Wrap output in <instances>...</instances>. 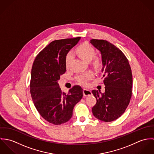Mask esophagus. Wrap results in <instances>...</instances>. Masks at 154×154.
Returning <instances> with one entry per match:
<instances>
[{
    "label": "esophagus",
    "instance_id": "esophagus-1",
    "mask_svg": "<svg viewBox=\"0 0 154 154\" xmlns=\"http://www.w3.org/2000/svg\"><path fill=\"white\" fill-rule=\"evenodd\" d=\"M83 94L85 97H87L88 95H92V92L91 91L88 90V89H83Z\"/></svg>",
    "mask_w": 154,
    "mask_h": 154
}]
</instances>
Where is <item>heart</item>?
<instances>
[{"label":"heart","mask_w":154,"mask_h":154,"mask_svg":"<svg viewBox=\"0 0 154 154\" xmlns=\"http://www.w3.org/2000/svg\"><path fill=\"white\" fill-rule=\"evenodd\" d=\"M76 53L77 54L84 60L86 62H89L92 60V64L96 68L100 67L101 63L100 58L97 57H94L95 54V50L94 48L90 44L84 43L79 45L76 50ZM73 58V54L71 52H69L66 55L65 59V65L67 67L71 60ZM94 77V73L92 72H88L76 76V79L77 82L82 85H87L89 81Z\"/></svg>","instance_id":"b5f03b06"}]
</instances>
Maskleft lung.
<instances>
[{"label": "left lung", "mask_w": 154, "mask_h": 154, "mask_svg": "<svg viewBox=\"0 0 154 154\" xmlns=\"http://www.w3.org/2000/svg\"><path fill=\"white\" fill-rule=\"evenodd\" d=\"M90 43L101 54L102 73L105 92L92 90L97 99L92 107L94 116L105 122L120 117L128 107L132 97V70L123 53L117 47L104 40L92 39Z\"/></svg>", "instance_id": "8db88e82"}]
</instances>
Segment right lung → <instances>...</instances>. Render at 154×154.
I'll return each instance as SVG.
<instances>
[{"label": "right lung", "instance_id": "right-lung-1", "mask_svg": "<svg viewBox=\"0 0 154 154\" xmlns=\"http://www.w3.org/2000/svg\"><path fill=\"white\" fill-rule=\"evenodd\" d=\"M80 37L54 40L36 56L31 69L30 92L41 116L50 123L59 125L69 121L75 106L82 99L83 89L75 85L66 94L57 81L66 71V56Z\"/></svg>", "mask_w": 154, "mask_h": 154}]
</instances>
